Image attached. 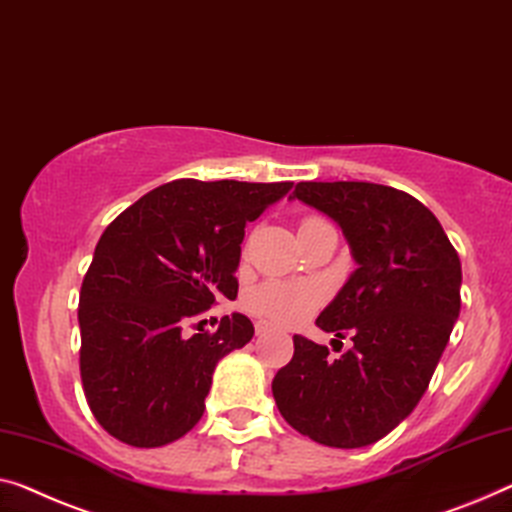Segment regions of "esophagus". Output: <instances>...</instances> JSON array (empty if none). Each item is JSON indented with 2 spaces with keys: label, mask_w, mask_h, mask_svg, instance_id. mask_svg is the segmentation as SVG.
I'll list each match as a JSON object with an SVG mask.
<instances>
[{
  "label": "esophagus",
  "mask_w": 512,
  "mask_h": 512,
  "mask_svg": "<svg viewBox=\"0 0 512 512\" xmlns=\"http://www.w3.org/2000/svg\"><path fill=\"white\" fill-rule=\"evenodd\" d=\"M273 329L271 324H266V322H257L255 324V331H257V335H264V333H269Z\"/></svg>",
  "instance_id": "esophagus-1"
}]
</instances>
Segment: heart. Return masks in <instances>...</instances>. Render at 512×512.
<instances>
[{
	"mask_svg": "<svg viewBox=\"0 0 512 512\" xmlns=\"http://www.w3.org/2000/svg\"><path fill=\"white\" fill-rule=\"evenodd\" d=\"M322 301V287L312 282H266L248 296V308L269 322L294 326L305 322Z\"/></svg>",
	"mask_w": 512,
	"mask_h": 512,
	"instance_id": "b5f03b06",
	"label": "heart"
}]
</instances>
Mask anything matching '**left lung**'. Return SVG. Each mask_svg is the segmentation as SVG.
<instances>
[{
    "mask_svg": "<svg viewBox=\"0 0 512 512\" xmlns=\"http://www.w3.org/2000/svg\"><path fill=\"white\" fill-rule=\"evenodd\" d=\"M292 200L340 225L356 271L317 317L354 347L294 335V356L273 377V398L296 432L331 448L386 437L427 391L460 317L462 266L434 213L398 188L368 181H301Z\"/></svg>",
    "mask_w": 512,
    "mask_h": 512,
    "instance_id": "left-lung-1",
    "label": "left lung"
}]
</instances>
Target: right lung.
I'll use <instances>...</instances> for the list:
<instances>
[{"label":"right lung","mask_w":512,"mask_h":512,"mask_svg":"<svg viewBox=\"0 0 512 512\" xmlns=\"http://www.w3.org/2000/svg\"><path fill=\"white\" fill-rule=\"evenodd\" d=\"M289 188L179 179L105 227L80 289V375L91 414L114 439L158 448L200 421L218 361L255 329L239 312L220 319L216 333L188 338L186 326L216 301L236 299L246 223Z\"/></svg>","instance_id":"obj_1"}]
</instances>
